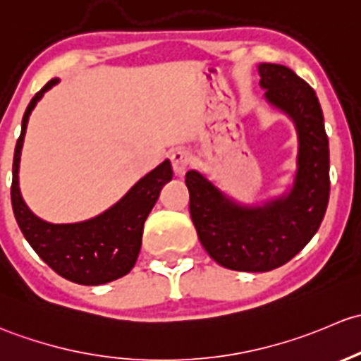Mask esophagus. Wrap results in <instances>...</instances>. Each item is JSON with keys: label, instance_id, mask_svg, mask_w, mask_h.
Returning a JSON list of instances; mask_svg holds the SVG:
<instances>
[{"label": "esophagus", "instance_id": "obj_1", "mask_svg": "<svg viewBox=\"0 0 361 361\" xmlns=\"http://www.w3.org/2000/svg\"><path fill=\"white\" fill-rule=\"evenodd\" d=\"M170 161H172V169H173V172H176V176H184L185 170L191 166L192 158L188 151L176 149L172 153V156H170Z\"/></svg>", "mask_w": 361, "mask_h": 361}]
</instances>
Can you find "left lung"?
Instances as JSON below:
<instances>
[{"label":"left lung","instance_id":"1","mask_svg":"<svg viewBox=\"0 0 361 361\" xmlns=\"http://www.w3.org/2000/svg\"><path fill=\"white\" fill-rule=\"evenodd\" d=\"M266 99L295 121L299 170L292 192L262 208L228 202L195 170L185 173L189 212L203 248L235 271H271L295 257L314 236L329 205V139L313 88L292 69L261 64Z\"/></svg>","mask_w":361,"mask_h":361}]
</instances>
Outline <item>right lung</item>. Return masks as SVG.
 Instances as JSON below:
<instances>
[{
    "mask_svg": "<svg viewBox=\"0 0 361 361\" xmlns=\"http://www.w3.org/2000/svg\"><path fill=\"white\" fill-rule=\"evenodd\" d=\"M50 80L32 97L22 118V132L13 154L12 207L22 235L36 254L66 280L80 285H102L130 273L142 243L144 222L163 185L172 179V165L163 161L126 192L123 200L92 221L80 224H48L24 203L18 189V161L25 128L36 102L50 90Z\"/></svg>",
    "mask_w": 361,
    "mask_h": 361,
    "instance_id": "obj_1",
    "label": "right lung"
}]
</instances>
